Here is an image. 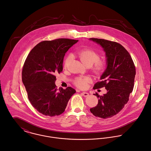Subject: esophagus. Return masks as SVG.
I'll return each mask as SVG.
<instances>
[{
    "instance_id": "34e87169",
    "label": "esophagus",
    "mask_w": 151,
    "mask_h": 151,
    "mask_svg": "<svg viewBox=\"0 0 151 151\" xmlns=\"http://www.w3.org/2000/svg\"><path fill=\"white\" fill-rule=\"evenodd\" d=\"M82 95L84 96V97H88L89 96V93H87V92H83L82 93Z\"/></svg>"
}]
</instances>
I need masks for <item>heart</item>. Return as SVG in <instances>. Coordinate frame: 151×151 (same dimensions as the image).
Segmentation results:
<instances>
[{
    "label": "heart",
    "mask_w": 151,
    "mask_h": 151,
    "mask_svg": "<svg viewBox=\"0 0 151 151\" xmlns=\"http://www.w3.org/2000/svg\"><path fill=\"white\" fill-rule=\"evenodd\" d=\"M77 55L80 58L81 61L85 66H92L95 63V65L94 70L96 73H99L104 69L105 66V62L99 60L100 55L94 51L90 49H84L78 51L76 53ZM71 57L68 56L64 61V67L66 68L70 63ZM89 78L86 77H78L74 80V84L78 87L84 88L86 87Z\"/></svg>",
    "instance_id": "b5f03b06"
}]
</instances>
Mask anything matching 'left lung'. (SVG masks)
<instances>
[{
    "instance_id": "left-lung-1",
    "label": "left lung",
    "mask_w": 151,
    "mask_h": 151,
    "mask_svg": "<svg viewBox=\"0 0 151 151\" xmlns=\"http://www.w3.org/2000/svg\"><path fill=\"white\" fill-rule=\"evenodd\" d=\"M100 45L105 52L106 68L101 76V81L97 83L94 89L105 87L106 93L100 96L96 106L90 108L96 116L111 118L118 114L129 100L134 86L135 67L127 50L120 44L100 39H89Z\"/></svg>"
}]
</instances>
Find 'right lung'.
I'll use <instances>...</instances> for the list:
<instances>
[{"label":"right lung","mask_w":151,"mask_h":151,"mask_svg":"<svg viewBox=\"0 0 151 151\" xmlns=\"http://www.w3.org/2000/svg\"><path fill=\"white\" fill-rule=\"evenodd\" d=\"M78 41L68 39L43 41L37 44L26 58L22 81L30 103L45 115L61 114L76 93L70 87L57 90L55 76L63 71L65 52Z\"/></svg>","instance_id":"right-lung-1"}]
</instances>
